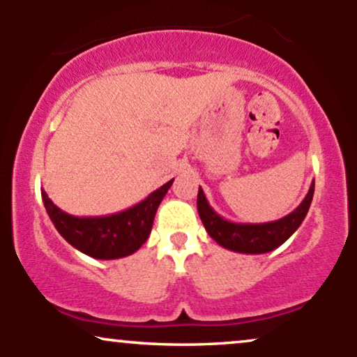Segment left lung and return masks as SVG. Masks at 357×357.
<instances>
[{"instance_id":"left-lung-1","label":"left lung","mask_w":357,"mask_h":357,"mask_svg":"<svg viewBox=\"0 0 357 357\" xmlns=\"http://www.w3.org/2000/svg\"><path fill=\"white\" fill-rule=\"evenodd\" d=\"M314 196V181L309 192L298 206L290 215L268 223H235L220 216L208 203L202 188L198 191V213L208 235L223 248L238 253H267L280 247L284 241L296 233L304 221Z\"/></svg>"}]
</instances>
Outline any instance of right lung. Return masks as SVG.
I'll return each mask as SVG.
<instances>
[{
  "label": "right lung",
  "instance_id": "1",
  "mask_svg": "<svg viewBox=\"0 0 357 357\" xmlns=\"http://www.w3.org/2000/svg\"><path fill=\"white\" fill-rule=\"evenodd\" d=\"M174 179L162 184L129 210L109 216H72L42 190L45 210L56 231L79 252L99 260H116L137 252L149 238L155 211Z\"/></svg>",
  "mask_w": 357,
  "mask_h": 357
}]
</instances>
